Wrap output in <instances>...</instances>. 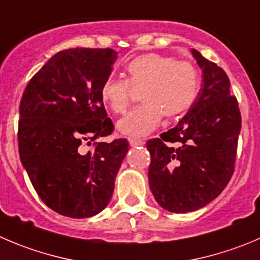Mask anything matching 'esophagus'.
Listing matches in <instances>:
<instances>
[{
	"label": "esophagus",
	"mask_w": 260,
	"mask_h": 260,
	"mask_svg": "<svg viewBox=\"0 0 260 260\" xmlns=\"http://www.w3.org/2000/svg\"><path fill=\"white\" fill-rule=\"evenodd\" d=\"M128 144L132 145V147H138V145H143V144H144V140L134 139V138H130V139H128Z\"/></svg>",
	"instance_id": "obj_1"
}]
</instances>
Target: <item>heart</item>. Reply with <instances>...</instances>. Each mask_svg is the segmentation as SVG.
<instances>
[{"label":"heart","mask_w":260,"mask_h":260,"mask_svg":"<svg viewBox=\"0 0 260 260\" xmlns=\"http://www.w3.org/2000/svg\"><path fill=\"white\" fill-rule=\"evenodd\" d=\"M127 80L115 76L106 79L101 88V101L113 113H123L132 100V86L142 89L144 102L117 121L121 135L147 137L154 132L163 115L169 118L186 113L199 94V73L187 61L159 53H145L126 65Z\"/></svg>","instance_id":"b5f03b06"}]
</instances>
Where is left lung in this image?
I'll list each match as a JSON object with an SVG mask.
<instances>
[{"mask_svg": "<svg viewBox=\"0 0 260 260\" xmlns=\"http://www.w3.org/2000/svg\"><path fill=\"white\" fill-rule=\"evenodd\" d=\"M202 69L197 101L176 126L148 140L154 199L166 211L187 213L216 199L234 174L241 115L223 69L191 49Z\"/></svg>", "mask_w": 260, "mask_h": 260, "instance_id": "left-lung-1", "label": "left lung"}]
</instances>
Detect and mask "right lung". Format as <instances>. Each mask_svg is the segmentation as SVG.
<instances>
[{"mask_svg": "<svg viewBox=\"0 0 260 260\" xmlns=\"http://www.w3.org/2000/svg\"><path fill=\"white\" fill-rule=\"evenodd\" d=\"M117 52L70 48L30 79L20 102L19 154L37 194L54 212L88 218L108 206L128 149L126 139L93 143L113 132L101 101Z\"/></svg>", "mask_w": 260, "mask_h": 260, "instance_id": "add662e5", "label": "right lung"}]
</instances>
